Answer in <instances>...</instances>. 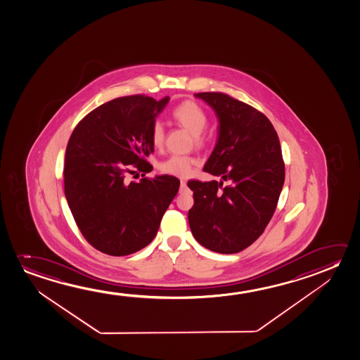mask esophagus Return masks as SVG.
<instances>
[{
  "instance_id": "obj_1",
  "label": "esophagus",
  "mask_w": 360,
  "mask_h": 360,
  "mask_svg": "<svg viewBox=\"0 0 360 360\" xmlns=\"http://www.w3.org/2000/svg\"><path fill=\"white\" fill-rule=\"evenodd\" d=\"M185 190H186V181H185V180H181V181H180V191L183 193Z\"/></svg>"
}]
</instances>
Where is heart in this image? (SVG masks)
Segmentation results:
<instances>
[{
	"label": "heart",
	"instance_id": "heart-1",
	"mask_svg": "<svg viewBox=\"0 0 360 360\" xmlns=\"http://www.w3.org/2000/svg\"><path fill=\"white\" fill-rule=\"evenodd\" d=\"M172 119L176 125L183 127L185 130L193 134V139L196 146H205L210 140L209 134L205 131L207 125V115L205 110L200 106L199 103L193 100H185L183 103L176 105L172 110ZM150 139L153 146L160 148L165 143V129L159 121L154 122L150 132ZM196 164V159L193 156H179L172 155L166 160L160 162L159 169L161 172L174 176H188L191 167Z\"/></svg>",
	"mask_w": 360,
	"mask_h": 360
}]
</instances>
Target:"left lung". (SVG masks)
<instances>
[{"mask_svg": "<svg viewBox=\"0 0 360 360\" xmlns=\"http://www.w3.org/2000/svg\"><path fill=\"white\" fill-rule=\"evenodd\" d=\"M219 117V139L204 172L228 181L190 180L188 225L209 250L235 254L263 234L285 179L279 137L259 110L224 92H199Z\"/></svg>", "mask_w": 360, "mask_h": 360, "instance_id": "obj_1", "label": "left lung"}]
</instances>
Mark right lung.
Returning <instances> with one entry per match:
<instances>
[{
    "label": "right lung",
    "mask_w": 360,
    "mask_h": 360,
    "mask_svg": "<svg viewBox=\"0 0 360 360\" xmlns=\"http://www.w3.org/2000/svg\"><path fill=\"white\" fill-rule=\"evenodd\" d=\"M169 98L117 97L86 115L70 137L65 196L81 234L103 254L125 257L148 246L179 191L177 177H145L153 170L151 127ZM135 168L143 179L129 184Z\"/></svg>",
    "instance_id": "obj_1"
}]
</instances>
